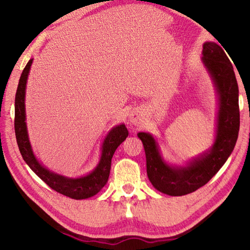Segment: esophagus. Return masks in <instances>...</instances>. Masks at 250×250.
I'll return each instance as SVG.
<instances>
[{
  "label": "esophagus",
  "instance_id": "esophagus-1",
  "mask_svg": "<svg viewBox=\"0 0 250 250\" xmlns=\"http://www.w3.org/2000/svg\"><path fill=\"white\" fill-rule=\"evenodd\" d=\"M129 118H130V122H131V124L139 125L140 121H141V118H142L141 111H140V110H133V111H132V113L130 114Z\"/></svg>",
  "mask_w": 250,
  "mask_h": 250
}]
</instances>
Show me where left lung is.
I'll list each match as a JSON object with an SVG mask.
<instances>
[{"label": "left lung", "instance_id": "8db88e82", "mask_svg": "<svg viewBox=\"0 0 250 250\" xmlns=\"http://www.w3.org/2000/svg\"><path fill=\"white\" fill-rule=\"evenodd\" d=\"M202 55L219 101L216 139L210 149L186 167H172L162 159L152 135L145 132L137 134L144 145L150 183L160 192L173 196L191 193L208 183L230 157L240 131L238 86L229 58L214 42L204 43Z\"/></svg>", "mask_w": 250, "mask_h": 250}]
</instances>
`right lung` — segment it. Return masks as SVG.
<instances>
[{"label":"right lung","mask_w":250,"mask_h":250,"mask_svg":"<svg viewBox=\"0 0 250 250\" xmlns=\"http://www.w3.org/2000/svg\"><path fill=\"white\" fill-rule=\"evenodd\" d=\"M33 59L26 63L21 74L17 92L15 98V133L19 150L23 160L30 168L45 182L51 189L71 199L83 200L97 194L106 185L109 177L111 158L122 142L128 137V129L125 125H116L109 131L102 145V155L100 162L91 173L79 178H68L59 174L50 172L36 160L28 136L25 125V84Z\"/></svg>","instance_id":"right-lung-1"}]
</instances>
